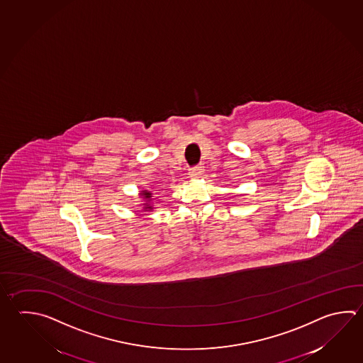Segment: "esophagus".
<instances>
[{
	"instance_id": "obj_1",
	"label": "esophagus",
	"mask_w": 363,
	"mask_h": 363,
	"mask_svg": "<svg viewBox=\"0 0 363 363\" xmlns=\"http://www.w3.org/2000/svg\"><path fill=\"white\" fill-rule=\"evenodd\" d=\"M204 172V167L203 165H198V167H194L190 171H189V176L191 178H199Z\"/></svg>"
}]
</instances>
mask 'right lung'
<instances>
[{"label": "right lung", "instance_id": "add662e5", "mask_svg": "<svg viewBox=\"0 0 363 363\" xmlns=\"http://www.w3.org/2000/svg\"><path fill=\"white\" fill-rule=\"evenodd\" d=\"M140 196H141L143 201H144V204H141L143 209H144V211H152L154 206L151 204V198H152L151 191H149V190H143V191H140Z\"/></svg>", "mask_w": 363, "mask_h": 363}]
</instances>
